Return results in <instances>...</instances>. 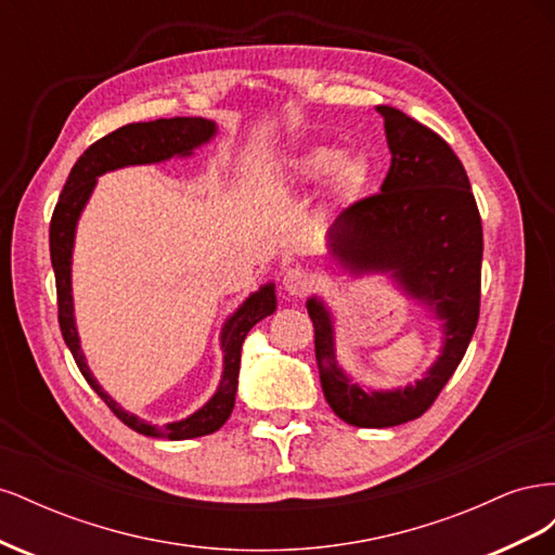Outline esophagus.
<instances>
[{"label": "esophagus", "mask_w": 555, "mask_h": 555, "mask_svg": "<svg viewBox=\"0 0 555 555\" xmlns=\"http://www.w3.org/2000/svg\"><path fill=\"white\" fill-rule=\"evenodd\" d=\"M310 284H312V275L300 266L289 268V271L282 278V287L289 296H304L310 289Z\"/></svg>", "instance_id": "obj_1"}]
</instances>
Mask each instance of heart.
<instances>
[{
    "instance_id": "b5f03b06",
    "label": "heart",
    "mask_w": 555,
    "mask_h": 555,
    "mask_svg": "<svg viewBox=\"0 0 555 555\" xmlns=\"http://www.w3.org/2000/svg\"><path fill=\"white\" fill-rule=\"evenodd\" d=\"M292 171L298 182L306 184H319L331 178L335 194L351 196L367 180V162L359 155H343L328 145H317L292 162Z\"/></svg>"
}]
</instances>
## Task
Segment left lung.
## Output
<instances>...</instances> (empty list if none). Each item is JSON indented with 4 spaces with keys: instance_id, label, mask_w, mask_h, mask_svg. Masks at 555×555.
Listing matches in <instances>:
<instances>
[{
    "instance_id": "1",
    "label": "left lung",
    "mask_w": 555,
    "mask_h": 555,
    "mask_svg": "<svg viewBox=\"0 0 555 555\" xmlns=\"http://www.w3.org/2000/svg\"><path fill=\"white\" fill-rule=\"evenodd\" d=\"M384 117L391 166L377 194L345 208L328 247L351 273H389L442 322V351L424 379L396 391H365L335 359L333 317L308 300L314 357L331 410L359 428H389L422 416L473 340L481 298V217L461 159L426 125L393 106Z\"/></svg>"
}]
</instances>
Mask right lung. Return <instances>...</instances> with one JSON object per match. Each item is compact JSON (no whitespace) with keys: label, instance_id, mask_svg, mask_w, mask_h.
Listing matches in <instances>:
<instances>
[{"label":"right lung","instance_id":"1","mask_svg":"<svg viewBox=\"0 0 555 555\" xmlns=\"http://www.w3.org/2000/svg\"><path fill=\"white\" fill-rule=\"evenodd\" d=\"M215 122L204 120V117H171V120H153V122H133L120 129L111 131L108 137L92 143L86 153L78 157L74 169L64 182V190L57 198V206L53 210V220H50V261H53L55 284H57V319L60 331L66 347L72 349L74 361L82 377L102 398L111 412L120 418L125 426L137 430L150 438H164V440H190L201 438V435H210L224 426L231 416L233 402H236L238 389V371H241V349L245 335L263 317L273 314L275 304V287L273 284H263L259 292L251 294L245 304L233 312L222 328V351H224V373L217 386L215 396L206 402L204 408L194 412L192 416L173 422L166 426H153L143 422V418L125 412L117 402L96 384L92 377L86 357L80 351V340L76 331L74 319V296H72V255H74V236L78 217L86 208L88 198L94 190L96 178L122 169V166L133 164H157L171 157H188L192 150L208 143L215 137Z\"/></svg>","mask_w":555,"mask_h":555}]
</instances>
